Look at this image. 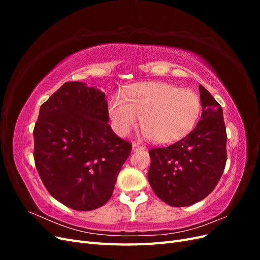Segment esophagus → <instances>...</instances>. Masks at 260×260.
<instances>
[{"instance_id": "esophagus-1", "label": "esophagus", "mask_w": 260, "mask_h": 260, "mask_svg": "<svg viewBox=\"0 0 260 260\" xmlns=\"http://www.w3.org/2000/svg\"><path fill=\"white\" fill-rule=\"evenodd\" d=\"M141 149H145L144 145H141L139 143H133L132 144V151L137 152V151H141Z\"/></svg>"}]
</instances>
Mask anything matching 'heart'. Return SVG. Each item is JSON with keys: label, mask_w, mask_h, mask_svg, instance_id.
Masks as SVG:
<instances>
[{"label": "heart", "mask_w": 260, "mask_h": 260, "mask_svg": "<svg viewBox=\"0 0 260 260\" xmlns=\"http://www.w3.org/2000/svg\"><path fill=\"white\" fill-rule=\"evenodd\" d=\"M125 98L117 95L108 106L115 131L121 137L127 136L140 117L144 135L159 144L176 142L187 136L202 112L201 99L194 91L165 82L133 85Z\"/></svg>", "instance_id": "1"}]
</instances>
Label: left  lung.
<instances>
[{"instance_id":"1","label":"left lung","mask_w":260,"mask_h":260,"mask_svg":"<svg viewBox=\"0 0 260 260\" xmlns=\"http://www.w3.org/2000/svg\"><path fill=\"white\" fill-rule=\"evenodd\" d=\"M202 117L186 137L168 146L149 149L148 181L170 206L184 207L208 196L226 162V131L222 107L200 84Z\"/></svg>"}]
</instances>
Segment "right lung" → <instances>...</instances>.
Instances as JSON below:
<instances>
[{
    "mask_svg": "<svg viewBox=\"0 0 260 260\" xmlns=\"http://www.w3.org/2000/svg\"><path fill=\"white\" fill-rule=\"evenodd\" d=\"M105 94L69 81L41 105L34 129V158L46 190L65 206H103L132 144L116 136Z\"/></svg>",
    "mask_w": 260,
    "mask_h": 260,
    "instance_id": "obj_1",
    "label": "right lung"
}]
</instances>
